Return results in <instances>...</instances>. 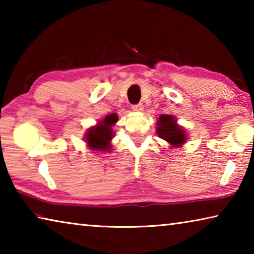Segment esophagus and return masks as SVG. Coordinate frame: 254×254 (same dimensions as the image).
<instances>
[{"label": "esophagus", "instance_id": "esophagus-1", "mask_svg": "<svg viewBox=\"0 0 254 254\" xmlns=\"http://www.w3.org/2000/svg\"><path fill=\"white\" fill-rule=\"evenodd\" d=\"M132 110L135 111V112H142L143 111V105L139 103V104H134L132 105Z\"/></svg>", "mask_w": 254, "mask_h": 254}]
</instances>
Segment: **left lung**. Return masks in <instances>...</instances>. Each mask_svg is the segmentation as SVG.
<instances>
[{"instance_id":"left-lung-1","label":"left lung","mask_w":254,"mask_h":254,"mask_svg":"<svg viewBox=\"0 0 254 254\" xmlns=\"http://www.w3.org/2000/svg\"><path fill=\"white\" fill-rule=\"evenodd\" d=\"M156 133L167 141L171 148H180L187 142L186 128L179 126L174 115L161 114L157 120Z\"/></svg>"}]
</instances>
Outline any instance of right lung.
<instances>
[{
	"label": "right lung",
	"mask_w": 254,
	"mask_h": 254,
	"mask_svg": "<svg viewBox=\"0 0 254 254\" xmlns=\"http://www.w3.org/2000/svg\"><path fill=\"white\" fill-rule=\"evenodd\" d=\"M118 114L112 113L98 121L95 126L88 127L85 132L86 145L96 152H111L112 139L114 137L113 127L118 122Z\"/></svg>",
	"instance_id": "add662e5"
}]
</instances>
